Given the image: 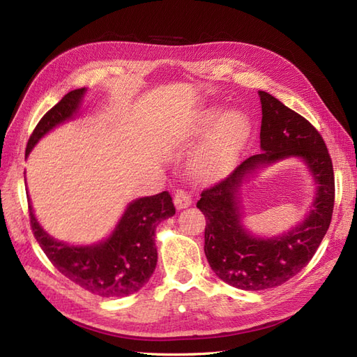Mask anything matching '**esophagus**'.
I'll return each mask as SVG.
<instances>
[{"label":"esophagus","mask_w":357,"mask_h":357,"mask_svg":"<svg viewBox=\"0 0 357 357\" xmlns=\"http://www.w3.org/2000/svg\"><path fill=\"white\" fill-rule=\"evenodd\" d=\"M192 204V197L185 189H177L174 193V205L177 210H183L188 208L189 205Z\"/></svg>","instance_id":"34e87169"}]
</instances>
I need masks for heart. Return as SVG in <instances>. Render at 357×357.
<instances>
[{
  "label": "heart",
  "mask_w": 357,
  "mask_h": 357,
  "mask_svg": "<svg viewBox=\"0 0 357 357\" xmlns=\"http://www.w3.org/2000/svg\"><path fill=\"white\" fill-rule=\"evenodd\" d=\"M250 122L240 112L223 114L220 109L201 112L192 128V137H205L193 156V171L199 177H218L228 172L250 137Z\"/></svg>",
  "instance_id": "heart-1"
}]
</instances>
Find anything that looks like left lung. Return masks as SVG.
Wrapping results in <instances>:
<instances>
[{
    "instance_id": "1",
    "label": "left lung",
    "mask_w": 357,
    "mask_h": 357,
    "mask_svg": "<svg viewBox=\"0 0 357 357\" xmlns=\"http://www.w3.org/2000/svg\"><path fill=\"white\" fill-rule=\"evenodd\" d=\"M259 96L264 152L247 158L228 177L204 189L197 202L205 215L204 252L211 269L225 283L243 290L277 287L307 266L329 228L335 202L332 159L317 129L268 92L259 91ZM290 155L304 160L318 183L313 208L287 234L259 239L241 223L239 189L259 166Z\"/></svg>"
}]
</instances>
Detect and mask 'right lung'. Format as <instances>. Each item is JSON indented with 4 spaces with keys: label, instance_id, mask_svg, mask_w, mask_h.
<instances>
[{
    "label": "right lung",
    "instance_id": "right-lung-1",
    "mask_svg": "<svg viewBox=\"0 0 357 357\" xmlns=\"http://www.w3.org/2000/svg\"><path fill=\"white\" fill-rule=\"evenodd\" d=\"M84 91L82 88L68 92L40 119L28 139L26 156L43 135L75 114ZM174 214L171 195L167 190L160 192L129 204L105 241L95 245H68L43 231L29 204L32 234L53 266L73 283L102 298L128 296L149 282L158 262L156 226Z\"/></svg>",
    "mask_w": 357,
    "mask_h": 357
}]
</instances>
